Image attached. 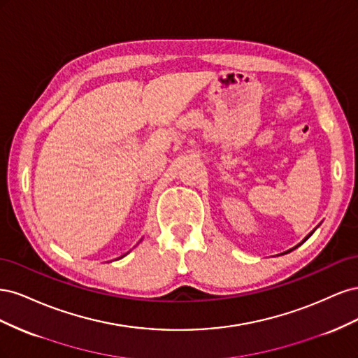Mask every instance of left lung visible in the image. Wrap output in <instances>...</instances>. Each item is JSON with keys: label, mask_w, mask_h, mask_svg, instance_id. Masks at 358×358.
Instances as JSON below:
<instances>
[{"label": "left lung", "mask_w": 358, "mask_h": 358, "mask_svg": "<svg viewBox=\"0 0 358 358\" xmlns=\"http://www.w3.org/2000/svg\"><path fill=\"white\" fill-rule=\"evenodd\" d=\"M313 231H315V230H313ZM313 231H312V233H313ZM312 233H309V234L305 237V241H308V239H309V237L312 236ZM305 241H303V242H305ZM303 242H301V243H303ZM297 246H299V245H297ZM297 246H296V248H297ZM292 249H294V248H292ZM287 252H291V249H289V251H287Z\"/></svg>", "instance_id": "left-lung-1"}]
</instances>
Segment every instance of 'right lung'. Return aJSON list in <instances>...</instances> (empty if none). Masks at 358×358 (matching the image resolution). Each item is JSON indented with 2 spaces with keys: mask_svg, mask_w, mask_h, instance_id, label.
Wrapping results in <instances>:
<instances>
[{
  "mask_svg": "<svg viewBox=\"0 0 358 358\" xmlns=\"http://www.w3.org/2000/svg\"><path fill=\"white\" fill-rule=\"evenodd\" d=\"M122 257H124V255H122ZM122 257H121V258H122Z\"/></svg>",
  "mask_w": 358,
  "mask_h": 358,
  "instance_id": "add662e5",
  "label": "right lung"
}]
</instances>
